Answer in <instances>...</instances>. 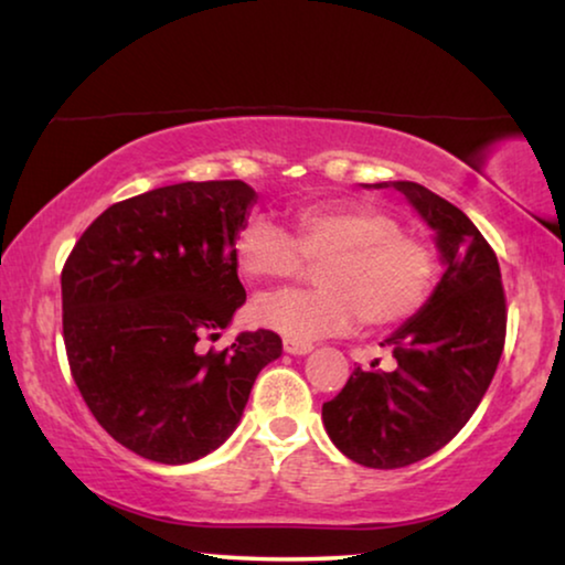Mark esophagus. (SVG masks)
<instances>
[{
  "mask_svg": "<svg viewBox=\"0 0 565 565\" xmlns=\"http://www.w3.org/2000/svg\"><path fill=\"white\" fill-rule=\"evenodd\" d=\"M282 349L288 351V354H292V356H302V354H308L310 349H313V343L296 341V339H285V341H282Z\"/></svg>",
  "mask_w": 565,
  "mask_h": 565,
  "instance_id": "34e87169",
  "label": "esophagus"
}]
</instances>
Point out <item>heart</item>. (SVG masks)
<instances>
[{
  "instance_id": "b5f03b06",
  "label": "heart",
  "mask_w": 565,
  "mask_h": 565,
  "mask_svg": "<svg viewBox=\"0 0 565 565\" xmlns=\"http://www.w3.org/2000/svg\"><path fill=\"white\" fill-rule=\"evenodd\" d=\"M234 257L259 282L296 280L318 265L321 288L277 292L255 306L259 326L296 341L347 333L359 318L370 329L411 321L438 277L433 244L374 206H306L292 218V234L252 218L236 234Z\"/></svg>"
}]
</instances>
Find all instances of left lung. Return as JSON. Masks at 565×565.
<instances>
[{
    "instance_id": "8db88e82",
    "label": "left lung",
    "mask_w": 565,
    "mask_h": 565,
    "mask_svg": "<svg viewBox=\"0 0 565 565\" xmlns=\"http://www.w3.org/2000/svg\"><path fill=\"white\" fill-rule=\"evenodd\" d=\"M390 185L438 232L446 273L420 313L384 339L395 366H356L339 395L323 403L333 444L370 469H403L444 448L492 384L507 337V300L492 244L461 209L428 188L411 181Z\"/></svg>"
}]
</instances>
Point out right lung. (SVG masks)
<instances>
[{
	"mask_svg": "<svg viewBox=\"0 0 565 565\" xmlns=\"http://www.w3.org/2000/svg\"><path fill=\"white\" fill-rule=\"evenodd\" d=\"M244 181L154 188L114 203L61 273L73 382L109 436L142 459L188 463L232 436L282 339L259 329L214 349L247 300L234 242Z\"/></svg>",
	"mask_w": 565,
	"mask_h": 565,
	"instance_id": "right-lung-1",
	"label": "right lung"
}]
</instances>
